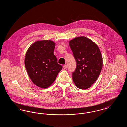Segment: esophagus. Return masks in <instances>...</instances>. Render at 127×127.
I'll use <instances>...</instances> for the list:
<instances>
[{
  "label": "esophagus",
  "mask_w": 127,
  "mask_h": 127,
  "mask_svg": "<svg viewBox=\"0 0 127 127\" xmlns=\"http://www.w3.org/2000/svg\"><path fill=\"white\" fill-rule=\"evenodd\" d=\"M63 68H64V69H66V68H67V65H64V66H63Z\"/></svg>",
  "instance_id": "1"
}]
</instances>
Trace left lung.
Listing matches in <instances>:
<instances>
[{
  "mask_svg": "<svg viewBox=\"0 0 127 127\" xmlns=\"http://www.w3.org/2000/svg\"><path fill=\"white\" fill-rule=\"evenodd\" d=\"M69 45L77 62L73 81L79 89H87L97 80L102 70L101 51L95 43L85 36L73 38Z\"/></svg>",
  "mask_w": 127,
  "mask_h": 127,
  "instance_id": "1",
  "label": "left lung"
}]
</instances>
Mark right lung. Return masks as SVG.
I'll return each mask as SVG.
<instances>
[{"instance_id":"right-lung-1","label":"right lung","mask_w":127,"mask_h":127,"mask_svg":"<svg viewBox=\"0 0 127 127\" xmlns=\"http://www.w3.org/2000/svg\"><path fill=\"white\" fill-rule=\"evenodd\" d=\"M55 43L38 40L31 44L25 57V66L31 80L37 87L48 88L62 69L54 54Z\"/></svg>"}]
</instances>
